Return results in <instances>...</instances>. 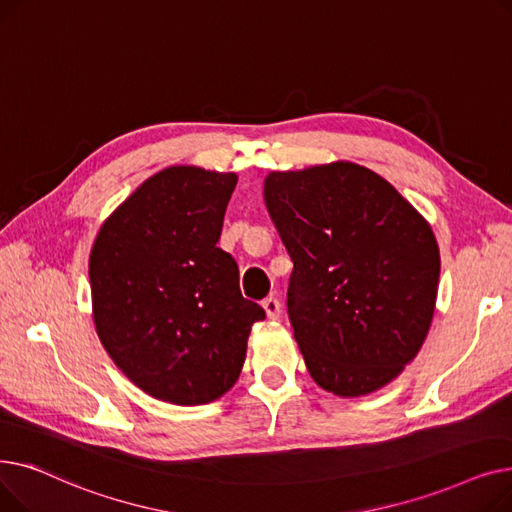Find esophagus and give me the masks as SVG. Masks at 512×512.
<instances>
[{
	"mask_svg": "<svg viewBox=\"0 0 512 512\" xmlns=\"http://www.w3.org/2000/svg\"><path fill=\"white\" fill-rule=\"evenodd\" d=\"M262 308H264V312H266V316H269V319H279V314H281V302L277 300V298H266L264 302H262Z\"/></svg>",
	"mask_w": 512,
	"mask_h": 512,
	"instance_id": "34e87169",
	"label": "esophagus"
}]
</instances>
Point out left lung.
<instances>
[{"instance_id":"obj_1","label":"left lung","mask_w":512,"mask_h":512,"mask_svg":"<svg viewBox=\"0 0 512 512\" xmlns=\"http://www.w3.org/2000/svg\"><path fill=\"white\" fill-rule=\"evenodd\" d=\"M264 200L294 262L287 314L308 373L344 398L387 385L433 319L440 250L431 227L352 162L271 173Z\"/></svg>"}]
</instances>
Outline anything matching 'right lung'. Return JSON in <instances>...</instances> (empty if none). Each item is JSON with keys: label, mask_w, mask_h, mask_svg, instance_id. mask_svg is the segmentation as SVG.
<instances>
[{"label": "right lung", "mask_w": 512, "mask_h": 512, "mask_svg": "<svg viewBox=\"0 0 512 512\" xmlns=\"http://www.w3.org/2000/svg\"><path fill=\"white\" fill-rule=\"evenodd\" d=\"M235 185L233 173L164 168L108 218L89 256L106 352L145 394L170 404L221 398L266 316L241 296L235 258L216 248Z\"/></svg>", "instance_id": "add662e5"}]
</instances>
